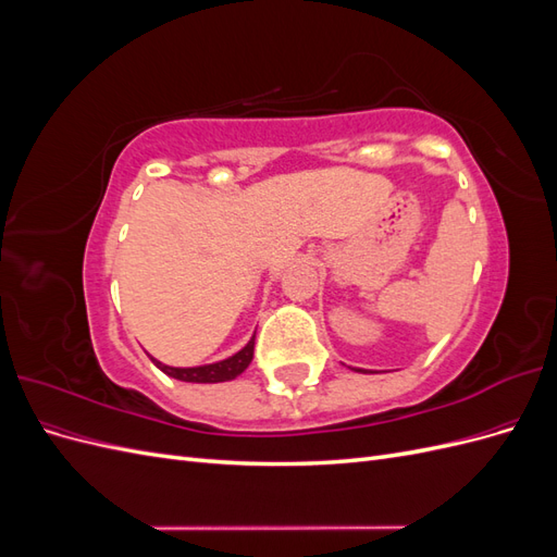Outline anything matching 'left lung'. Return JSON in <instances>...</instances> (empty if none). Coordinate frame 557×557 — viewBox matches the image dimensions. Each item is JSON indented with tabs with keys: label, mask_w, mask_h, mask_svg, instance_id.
I'll use <instances>...</instances> for the list:
<instances>
[{
	"label": "left lung",
	"mask_w": 557,
	"mask_h": 557,
	"mask_svg": "<svg viewBox=\"0 0 557 557\" xmlns=\"http://www.w3.org/2000/svg\"><path fill=\"white\" fill-rule=\"evenodd\" d=\"M350 369H356L360 374H379V372H372V369H360V367H350Z\"/></svg>",
	"instance_id": "1"
}]
</instances>
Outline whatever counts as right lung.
I'll list each match as a JSON object with an SVG mask.
<instances>
[{"mask_svg":"<svg viewBox=\"0 0 557 557\" xmlns=\"http://www.w3.org/2000/svg\"><path fill=\"white\" fill-rule=\"evenodd\" d=\"M252 346H256V334L250 336L248 344L234 352V356L218 360V362H209V364H197V367H172L164 364L158 358L148 356L153 360V364L164 372L166 376H172L176 381H185V383H223V381H232L237 379L244 369L250 364L252 360Z\"/></svg>","mask_w":557,"mask_h":557,"instance_id":"obj_1","label":"right lung"}]
</instances>
